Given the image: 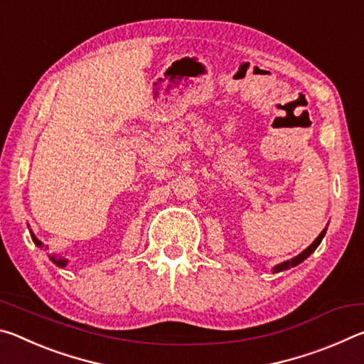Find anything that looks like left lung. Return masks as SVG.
<instances>
[{
    "label": "left lung",
    "instance_id": "obj_1",
    "mask_svg": "<svg viewBox=\"0 0 364 364\" xmlns=\"http://www.w3.org/2000/svg\"><path fill=\"white\" fill-rule=\"evenodd\" d=\"M326 230H328V226L324 228V230L319 232V236L315 239V241H313L310 245H308V247L301 252V254H299L297 257H294V258H291V260H286V262H282V263H279V264H276V267L273 268V273H281V271H286V269H289V268H292V267H297V264H300L301 262L305 260V258H308L310 257L313 252L316 250V247L319 244H321V241H323V237H324V234H326Z\"/></svg>",
    "mask_w": 364,
    "mask_h": 364
}]
</instances>
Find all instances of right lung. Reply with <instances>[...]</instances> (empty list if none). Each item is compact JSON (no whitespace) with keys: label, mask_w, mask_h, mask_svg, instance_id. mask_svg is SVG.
Returning a JSON list of instances; mask_svg holds the SVG:
<instances>
[{"label":"right lung","mask_w":364,"mask_h":364,"mask_svg":"<svg viewBox=\"0 0 364 364\" xmlns=\"http://www.w3.org/2000/svg\"><path fill=\"white\" fill-rule=\"evenodd\" d=\"M30 236H32V241L35 242V245H36V247H40V249H48V247H45V245H43V242L40 241V239L38 237H36L35 236V234L32 232V231H30ZM49 257V260H51L54 264H56V267H59V268H64V267H67V264H69V260H67V258L65 257H63V255H58V254H49L48 255Z\"/></svg>","instance_id":"right-lung-1"}]
</instances>
